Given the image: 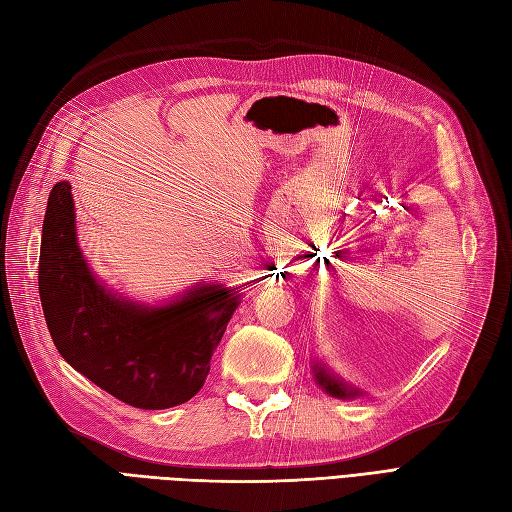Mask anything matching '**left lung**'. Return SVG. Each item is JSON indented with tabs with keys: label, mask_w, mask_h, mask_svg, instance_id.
I'll use <instances>...</instances> for the list:
<instances>
[{
	"label": "left lung",
	"mask_w": 512,
	"mask_h": 512,
	"mask_svg": "<svg viewBox=\"0 0 512 512\" xmlns=\"http://www.w3.org/2000/svg\"><path fill=\"white\" fill-rule=\"evenodd\" d=\"M316 378H318V383H320L326 391L333 393V396H337V398L355 396V391H346V387H342L337 381H333V378H331L329 374H326L324 370H320V368H316Z\"/></svg>",
	"instance_id": "obj_1"
}]
</instances>
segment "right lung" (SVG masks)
Here are the masks:
<instances>
[{
	"mask_svg": "<svg viewBox=\"0 0 512 512\" xmlns=\"http://www.w3.org/2000/svg\"><path fill=\"white\" fill-rule=\"evenodd\" d=\"M38 292L51 339L71 368L138 409H170L199 393L238 294L203 285L166 307L106 292L75 238L69 181L49 192Z\"/></svg>",
	"mask_w": 512,
	"mask_h": 512,
	"instance_id": "1",
	"label": "right lung"
}]
</instances>
